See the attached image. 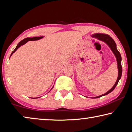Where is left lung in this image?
<instances>
[{
  "instance_id": "left-lung-1",
  "label": "left lung",
  "mask_w": 132,
  "mask_h": 132,
  "mask_svg": "<svg viewBox=\"0 0 132 132\" xmlns=\"http://www.w3.org/2000/svg\"><path fill=\"white\" fill-rule=\"evenodd\" d=\"M93 36L95 37V38H97L98 39H99V40H101L103 42H105L108 46H109V47L111 48V49L112 52L114 53V54H115V57H116V58H117L118 68V77L116 83H115V85H114V86H113L109 91L107 92V93H105V94H103V95L93 97V98H96L100 97H101V96L107 95V94H109L112 91L114 90V89L115 88V87H116L117 84H118L119 79H121V78L122 73V65H121V60H122L121 55V54H120V53L117 50L116 43H115V41L114 40V39H113L111 37H110L109 35H107V34H96L95 35H93Z\"/></svg>"
}]
</instances>
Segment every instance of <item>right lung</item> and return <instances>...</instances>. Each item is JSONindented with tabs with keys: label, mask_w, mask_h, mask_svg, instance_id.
I'll return each mask as SVG.
<instances>
[{
	"label": "right lung",
	"mask_w": 132,
	"mask_h": 132,
	"mask_svg": "<svg viewBox=\"0 0 132 132\" xmlns=\"http://www.w3.org/2000/svg\"><path fill=\"white\" fill-rule=\"evenodd\" d=\"M43 38V36H40V37H33V38H25V39H23V40H22L21 41V42H20L19 43H18V44L17 45V47H15V48L14 50V51L13 52L11 53V55H10V56L11 55H12L14 53L16 50H17L18 48V47H20L21 46H22V45H24L25 43H26L27 42H28V41H32V40H39V39H42ZM53 88V87H52Z\"/></svg>",
	"instance_id": "right-lung-1"
}]
</instances>
